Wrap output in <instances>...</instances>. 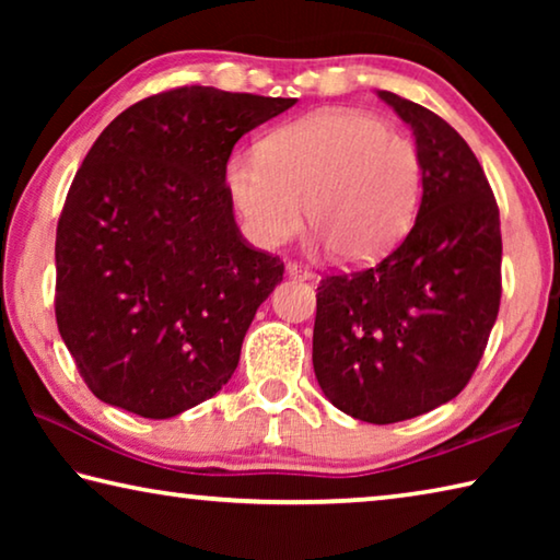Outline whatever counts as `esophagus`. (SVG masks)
<instances>
[{
    "instance_id": "1",
    "label": "esophagus",
    "mask_w": 560,
    "mask_h": 560,
    "mask_svg": "<svg viewBox=\"0 0 560 560\" xmlns=\"http://www.w3.org/2000/svg\"><path fill=\"white\" fill-rule=\"evenodd\" d=\"M287 273H289V277H293V279H311V277H314V271H311L306 264H301V261H289L287 264Z\"/></svg>"
}]
</instances>
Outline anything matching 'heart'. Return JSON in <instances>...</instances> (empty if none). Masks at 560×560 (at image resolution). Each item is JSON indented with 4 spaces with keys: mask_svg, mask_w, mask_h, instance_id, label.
<instances>
[{
    "mask_svg": "<svg viewBox=\"0 0 560 560\" xmlns=\"http://www.w3.org/2000/svg\"><path fill=\"white\" fill-rule=\"evenodd\" d=\"M224 183L257 246L289 242L306 214L340 261L360 264L407 232L420 202L422 163L410 140L377 118L320 110L271 130L257 155H232Z\"/></svg>",
    "mask_w": 560,
    "mask_h": 560,
    "instance_id": "obj_1",
    "label": "heart"
}]
</instances>
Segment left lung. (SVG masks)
Segmentation results:
<instances>
[{
  "instance_id": "8db88e82",
  "label": "left lung",
  "mask_w": 560,
  "mask_h": 560,
  "mask_svg": "<svg viewBox=\"0 0 560 560\" xmlns=\"http://www.w3.org/2000/svg\"><path fill=\"white\" fill-rule=\"evenodd\" d=\"M377 96L412 128L420 212L385 259L320 279L314 371L338 410L393 424L450 402L477 371L499 314L501 230L467 140L420 103Z\"/></svg>"
}]
</instances>
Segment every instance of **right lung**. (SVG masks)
Wrapping results in <instances>:
<instances>
[{
  "label": "right lung",
  "mask_w": 560,
  "mask_h": 560,
  "mask_svg": "<svg viewBox=\"0 0 560 560\" xmlns=\"http://www.w3.org/2000/svg\"><path fill=\"white\" fill-rule=\"evenodd\" d=\"M293 103L170 89L122 110L83 158L56 226L54 306L98 400L167 420L232 377L283 261L242 236L226 160Z\"/></svg>",
  "instance_id": "1"
}]
</instances>
